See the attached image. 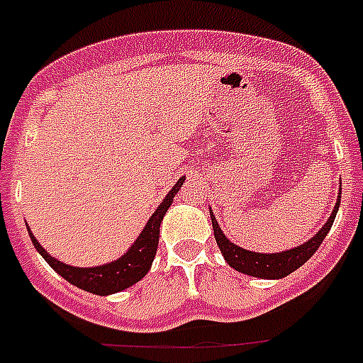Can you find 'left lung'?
<instances>
[{
  "label": "left lung",
  "mask_w": 363,
  "mask_h": 363,
  "mask_svg": "<svg viewBox=\"0 0 363 363\" xmlns=\"http://www.w3.org/2000/svg\"><path fill=\"white\" fill-rule=\"evenodd\" d=\"M339 203H341V198L337 199L332 216L328 218L324 228L316 233L315 238L311 239V241L303 242V245H299L298 248L286 250V252L259 254L245 250V248L233 245L232 241H228V238L222 233V230L218 228V222L215 220V216L213 215H211V222H213V230H215L216 245H218V248H220L222 254H224V258H226V262L232 265L233 269L241 271L245 275L259 277V279H282V277L290 275L292 271L301 267V265L318 250V247L322 245V241H324V238L328 235V232L332 230V224L333 220H335V215H337Z\"/></svg>",
  "instance_id": "1"
}]
</instances>
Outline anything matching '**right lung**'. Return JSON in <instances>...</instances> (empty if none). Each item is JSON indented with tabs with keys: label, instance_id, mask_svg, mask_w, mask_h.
Masks as SVG:
<instances>
[{
	"label": "right lung",
	"instance_id": "1",
	"mask_svg": "<svg viewBox=\"0 0 363 363\" xmlns=\"http://www.w3.org/2000/svg\"><path fill=\"white\" fill-rule=\"evenodd\" d=\"M184 177L179 179L175 186L171 188V192L165 196V199L160 203V207L154 211V215L150 216V220L147 222V226L141 232V235L137 238V241L130 247V250L118 258L113 264L99 265V267H71L56 258H52L45 248L39 245L30 232L31 242L37 248V252L41 254L43 258L47 259L48 265L52 267L58 275H62L67 282L75 284L77 288H82L86 292L98 294V296H107V294L121 292L124 288L135 284L137 281H141L143 277L147 275V271L150 269L152 264L154 254L158 248V239H160V224L164 218L165 211L169 209L171 201L175 198V194L181 190Z\"/></svg>",
	"mask_w": 363,
	"mask_h": 363
}]
</instances>
